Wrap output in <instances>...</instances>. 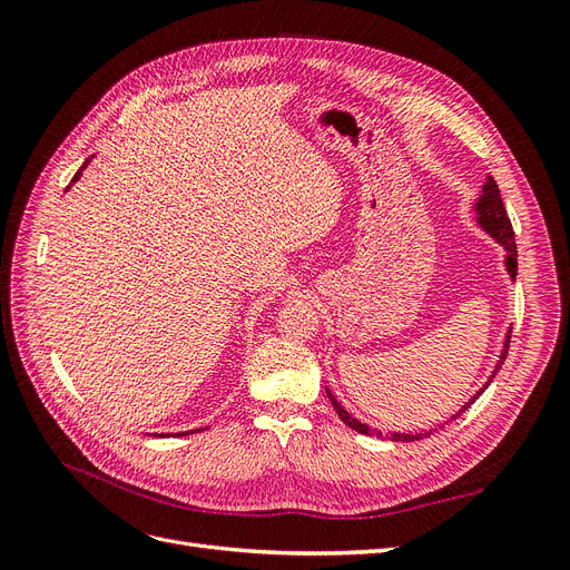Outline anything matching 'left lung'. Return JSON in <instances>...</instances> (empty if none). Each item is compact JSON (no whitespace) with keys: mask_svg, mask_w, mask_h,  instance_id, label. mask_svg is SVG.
Wrapping results in <instances>:
<instances>
[{"mask_svg":"<svg viewBox=\"0 0 570 570\" xmlns=\"http://www.w3.org/2000/svg\"><path fill=\"white\" fill-rule=\"evenodd\" d=\"M473 212H475V220H478V226L485 230L494 243H499L504 247V268H507V273H509V278L511 281H515V273H519V262H515V258H519V252H515V243H513V228H511V220H509V216H507V209H504V202H502V195H499V187H497V183H494V178L492 176H488V180H485V185H482V193H480V197L475 199V204H473ZM509 342H511V327L507 331V335H504V342H502V352H499V358H497V364H494V371L490 373V377H488V383L482 385L469 402H465L456 413H452V419L450 421H456L461 413L469 409L478 396L488 390V385L494 381V375L499 373V368H502V364H504V358H507V352H509ZM325 392H327V400H331V404H333V409L337 411V416H340V421L344 423V425H350L352 430H356V433H361V435H371V428L366 425V423H361L358 419H354L352 413L344 409L337 400H335V394L325 387ZM446 421V423H450ZM444 425V423H442ZM442 425H438V428H442ZM435 428V430H438ZM428 435H433V430H423V433H387L385 438L387 440H392V442H416V440H423V438H428ZM377 438H381V433H377Z\"/></svg>","mask_w":570,"mask_h":570,"instance_id":"obj_1","label":"left lung"}]
</instances>
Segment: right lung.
I'll return each instance as SVG.
<instances>
[{
  "label": "right lung",
  "mask_w": 570,
  "mask_h": 570,
  "mask_svg": "<svg viewBox=\"0 0 570 570\" xmlns=\"http://www.w3.org/2000/svg\"><path fill=\"white\" fill-rule=\"evenodd\" d=\"M90 161H92V157H90V159H88V161H85V164H82V166H80V170H78V174H76V176H73V180H71V185H73V183H76V180H78V178H80V176H82V170H85V168H88V164H90ZM71 185H68V187H71ZM193 433H197V430H193ZM178 435H187V433H178Z\"/></svg>",
  "instance_id": "1"
}]
</instances>
